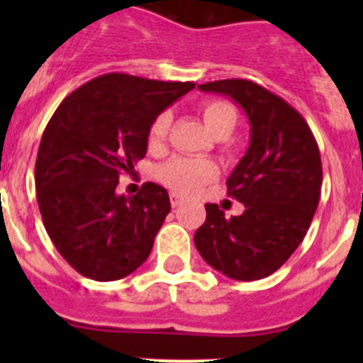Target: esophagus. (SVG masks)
<instances>
[{"mask_svg":"<svg viewBox=\"0 0 363 363\" xmlns=\"http://www.w3.org/2000/svg\"><path fill=\"white\" fill-rule=\"evenodd\" d=\"M171 203L172 207H179V205L184 203V198L179 196V194H176V192H171Z\"/></svg>","mask_w":363,"mask_h":363,"instance_id":"1","label":"esophagus"}]
</instances>
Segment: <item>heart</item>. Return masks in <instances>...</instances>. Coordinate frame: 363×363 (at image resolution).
<instances>
[{
  "instance_id": "heart-1",
  "label": "heart",
  "mask_w": 363,
  "mask_h": 363,
  "mask_svg": "<svg viewBox=\"0 0 363 363\" xmlns=\"http://www.w3.org/2000/svg\"><path fill=\"white\" fill-rule=\"evenodd\" d=\"M201 116H203L207 129L214 136H229L236 125H238V111L230 101L225 99H213L201 107ZM169 125H171V114L162 112L154 118L152 123L149 125L147 130V145L149 149L156 150L165 142L167 133H169ZM218 167L209 160L200 158H178L169 160L158 169V176L167 187L172 191L182 192V194H194L200 191L205 184H209L211 179L216 178Z\"/></svg>"
}]
</instances>
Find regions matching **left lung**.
<instances>
[{
	"label": "left lung",
	"mask_w": 363,
	"mask_h": 363,
	"mask_svg": "<svg viewBox=\"0 0 363 363\" xmlns=\"http://www.w3.org/2000/svg\"><path fill=\"white\" fill-rule=\"evenodd\" d=\"M200 91L234 99L249 118L247 152L227 178L233 198L245 205L225 216L207 203L194 245L213 269L233 280L265 278L303 242L322 191V160L307 121L285 99L249 79H220Z\"/></svg>",
	"instance_id": "1"
}]
</instances>
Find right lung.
<instances>
[{
	"label": "right lung",
	"mask_w": 363,
	"mask_h": 363,
	"mask_svg": "<svg viewBox=\"0 0 363 363\" xmlns=\"http://www.w3.org/2000/svg\"><path fill=\"white\" fill-rule=\"evenodd\" d=\"M194 86L111 72L76 89L50 118L36 158L38 203L57 252L83 277L120 280L149 258L171 213L169 192L149 182L125 196L118 182L147 154L154 118Z\"/></svg>",
	"instance_id": "right-lung-1"
}]
</instances>
